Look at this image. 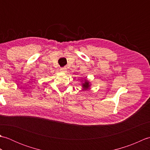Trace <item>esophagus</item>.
Segmentation results:
<instances>
[{
  "label": "esophagus",
  "instance_id": "obj_1",
  "mask_svg": "<svg viewBox=\"0 0 150 150\" xmlns=\"http://www.w3.org/2000/svg\"><path fill=\"white\" fill-rule=\"evenodd\" d=\"M60 71L62 73H66L67 71V69L66 68H61L60 69Z\"/></svg>",
  "mask_w": 150,
  "mask_h": 150
}]
</instances>
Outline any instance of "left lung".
<instances>
[{"label":"left lung","mask_w":150,"mask_h":150,"mask_svg":"<svg viewBox=\"0 0 150 150\" xmlns=\"http://www.w3.org/2000/svg\"><path fill=\"white\" fill-rule=\"evenodd\" d=\"M82 86L85 89V90H86V89H88V88L90 86V82L88 81H87L86 80H85V82H84L83 84H82Z\"/></svg>","instance_id":"left-lung-1"}]
</instances>
